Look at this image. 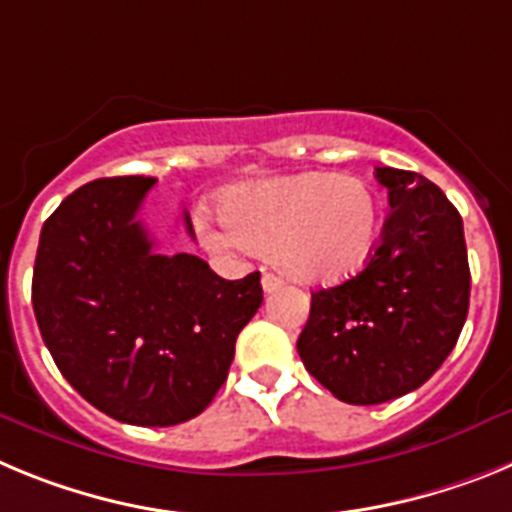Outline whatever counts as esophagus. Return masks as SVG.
<instances>
[{
    "label": "esophagus",
    "instance_id": "34e87169",
    "mask_svg": "<svg viewBox=\"0 0 512 512\" xmlns=\"http://www.w3.org/2000/svg\"><path fill=\"white\" fill-rule=\"evenodd\" d=\"M261 287H264V292H274V289L282 287V279L277 274H271V271H264L261 274Z\"/></svg>",
    "mask_w": 512,
    "mask_h": 512
}]
</instances>
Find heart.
<instances>
[{"mask_svg":"<svg viewBox=\"0 0 512 512\" xmlns=\"http://www.w3.org/2000/svg\"><path fill=\"white\" fill-rule=\"evenodd\" d=\"M217 210L197 215L207 248L220 253L269 251L271 261L300 282H341L374 256L382 205L364 179L333 171L266 176L225 189Z\"/></svg>","mask_w":512,"mask_h":512,"instance_id":"obj_1","label":"heart"}]
</instances>
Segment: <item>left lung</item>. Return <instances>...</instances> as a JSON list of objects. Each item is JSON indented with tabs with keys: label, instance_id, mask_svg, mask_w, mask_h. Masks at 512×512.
<instances>
[{
	"label": "left lung",
	"instance_id": "left-lung-1",
	"mask_svg": "<svg viewBox=\"0 0 512 512\" xmlns=\"http://www.w3.org/2000/svg\"><path fill=\"white\" fill-rule=\"evenodd\" d=\"M390 215L369 264L312 292L297 338L307 372L348 405L418 390L459 341L469 310L464 223L446 194L415 171L379 166Z\"/></svg>",
	"mask_w": 512,
	"mask_h": 512
}]
</instances>
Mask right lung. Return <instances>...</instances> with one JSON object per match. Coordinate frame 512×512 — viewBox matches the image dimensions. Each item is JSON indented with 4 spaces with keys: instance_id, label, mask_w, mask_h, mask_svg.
<instances>
[{
    "instance_id": "right-lung-1",
    "label": "right lung",
    "mask_w": 512,
    "mask_h": 512,
    "mask_svg": "<svg viewBox=\"0 0 512 512\" xmlns=\"http://www.w3.org/2000/svg\"><path fill=\"white\" fill-rule=\"evenodd\" d=\"M153 184L97 179L58 205L40 230L33 310L84 400L120 423L164 428L210 405L264 292L259 271L228 282L200 256L153 251L135 217ZM184 225L194 235L187 212Z\"/></svg>"
}]
</instances>
